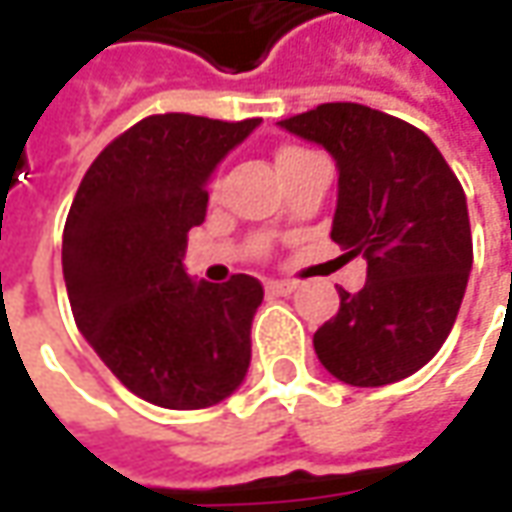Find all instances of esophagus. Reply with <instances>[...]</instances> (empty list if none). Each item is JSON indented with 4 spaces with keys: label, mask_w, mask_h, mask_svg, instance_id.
<instances>
[{
    "label": "esophagus",
    "mask_w": 512,
    "mask_h": 512,
    "mask_svg": "<svg viewBox=\"0 0 512 512\" xmlns=\"http://www.w3.org/2000/svg\"><path fill=\"white\" fill-rule=\"evenodd\" d=\"M296 290V282H267V293L273 296H290Z\"/></svg>",
    "instance_id": "34e87169"
}]
</instances>
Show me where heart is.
<instances>
[{
  "label": "heart",
  "instance_id": "obj_1",
  "mask_svg": "<svg viewBox=\"0 0 512 512\" xmlns=\"http://www.w3.org/2000/svg\"><path fill=\"white\" fill-rule=\"evenodd\" d=\"M302 153H307V150H302V148H282V150H279V156H276V165H282V162H287V159H293V156H302Z\"/></svg>",
  "mask_w": 512,
  "mask_h": 512
}]
</instances>
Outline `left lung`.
<instances>
[{
    "instance_id": "left-lung-1",
    "label": "left lung",
    "mask_w": 512,
    "mask_h": 512,
    "mask_svg": "<svg viewBox=\"0 0 512 512\" xmlns=\"http://www.w3.org/2000/svg\"><path fill=\"white\" fill-rule=\"evenodd\" d=\"M282 128L336 159L333 242L367 259L359 293L313 333L327 373L353 387L413 376L453 330L473 267L467 199L427 133L390 113L327 102Z\"/></svg>"
}]
</instances>
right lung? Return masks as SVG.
<instances>
[{
    "label": "right lung",
    "mask_w": 512,
    "mask_h": 512,
    "mask_svg": "<svg viewBox=\"0 0 512 512\" xmlns=\"http://www.w3.org/2000/svg\"><path fill=\"white\" fill-rule=\"evenodd\" d=\"M262 119L156 113L102 150L73 196L62 270L76 327L139 399L199 410L227 399L250 364L265 290L236 273L193 282L187 230L205 222L207 179Z\"/></svg>",
    "instance_id": "1"
}]
</instances>
